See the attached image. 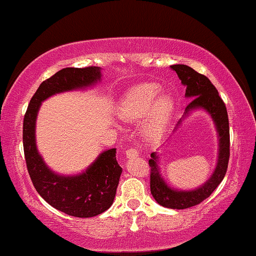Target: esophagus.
Masks as SVG:
<instances>
[{
  "label": "esophagus",
  "mask_w": 256,
  "mask_h": 256,
  "mask_svg": "<svg viewBox=\"0 0 256 256\" xmlns=\"http://www.w3.org/2000/svg\"><path fill=\"white\" fill-rule=\"evenodd\" d=\"M125 154H126L128 158H132V156H136L139 154L138 150H136V147H128L126 152H125Z\"/></svg>",
  "instance_id": "esophagus-1"
}]
</instances>
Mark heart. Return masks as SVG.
Returning a JSON list of instances; mask_svg holds the SVG:
<instances>
[{"instance_id":"heart-1","label":"heart","mask_w":256,"mask_h":256,"mask_svg":"<svg viewBox=\"0 0 256 256\" xmlns=\"http://www.w3.org/2000/svg\"><path fill=\"white\" fill-rule=\"evenodd\" d=\"M158 84H141L130 88L118 106V115L123 120H136L148 114L144 123L148 134H155L166 124L174 106L170 94L161 93Z\"/></svg>"}]
</instances>
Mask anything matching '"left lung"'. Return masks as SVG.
I'll use <instances>...</instances> for the list:
<instances>
[{
    "mask_svg": "<svg viewBox=\"0 0 256 256\" xmlns=\"http://www.w3.org/2000/svg\"><path fill=\"white\" fill-rule=\"evenodd\" d=\"M176 71L182 85L186 87L185 95L193 98L185 109L188 114L192 109L204 108L210 114L215 122L217 132L220 136V154L218 163L212 178L204 186L190 192H180L168 188L163 182L156 166L155 152H152V158L148 161L150 166V193L158 204L171 209H186L199 204L200 202L210 196L226 176L228 158H230V128H228V117L226 106L222 98L218 95L216 87L206 76L199 74L192 68L184 64L171 66ZM178 124H180L179 122Z\"/></svg>",
    "mask_w": 256,
    "mask_h": 256,
    "instance_id": "left-lung-1",
    "label": "left lung"
}]
</instances>
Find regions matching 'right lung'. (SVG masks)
Here are the masks:
<instances>
[{
    "mask_svg": "<svg viewBox=\"0 0 256 256\" xmlns=\"http://www.w3.org/2000/svg\"><path fill=\"white\" fill-rule=\"evenodd\" d=\"M100 78L98 66L62 68L41 82L30 98L22 123V146L33 186L49 204L74 217L100 215L112 204L122 174L116 161V148L102 152L80 176H57L38 154L34 138L36 117L41 102L52 94L87 87Z\"/></svg>",
    "mask_w": 256,
    "mask_h": 256,
    "instance_id": "right-lung-1",
    "label": "right lung"
}]
</instances>
